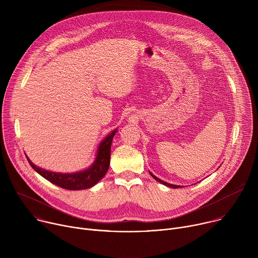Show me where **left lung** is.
I'll list each match as a JSON object with an SVG mask.
<instances>
[{
    "instance_id": "1",
    "label": "left lung",
    "mask_w": 258,
    "mask_h": 258,
    "mask_svg": "<svg viewBox=\"0 0 258 258\" xmlns=\"http://www.w3.org/2000/svg\"><path fill=\"white\" fill-rule=\"evenodd\" d=\"M150 172V171H149ZM150 174L152 175V177L154 178V179H156L157 181H159L160 183H162V185H164V186H166V187H169V188H172V189H176V188H181L180 186H177V185H172V183H169V182H166V181H164V180H162V179H160V178H158L157 176H155L152 172H150Z\"/></svg>"
}]
</instances>
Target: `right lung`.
I'll return each instance as SVG.
<instances>
[{"instance_id":"right-lung-1","label":"right lung","mask_w":258,"mask_h":258,"mask_svg":"<svg viewBox=\"0 0 258 258\" xmlns=\"http://www.w3.org/2000/svg\"><path fill=\"white\" fill-rule=\"evenodd\" d=\"M116 132H117V128H115L109 135H107L100 142L94 162L91 164L90 167L81 171L70 172V173L50 171L33 164L32 161L27 157V155H26V158L30 166L36 172L41 174L43 177H45L47 180L54 183V185L60 188H63L66 190H72V191L86 190L94 187L96 183H98L99 180H101L105 176L109 168L110 150H111L112 140Z\"/></svg>"}]
</instances>
